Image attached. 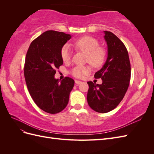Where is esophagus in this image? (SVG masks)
Masks as SVG:
<instances>
[{
    "instance_id": "esophagus-1",
    "label": "esophagus",
    "mask_w": 154,
    "mask_h": 154,
    "mask_svg": "<svg viewBox=\"0 0 154 154\" xmlns=\"http://www.w3.org/2000/svg\"><path fill=\"white\" fill-rule=\"evenodd\" d=\"M82 82H81V81H80V80H75V83L76 84H77V85H80V84H81Z\"/></svg>"
}]
</instances>
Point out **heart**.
Wrapping results in <instances>:
<instances>
[{
    "label": "heart",
    "mask_w": 154,
    "mask_h": 154,
    "mask_svg": "<svg viewBox=\"0 0 154 154\" xmlns=\"http://www.w3.org/2000/svg\"><path fill=\"white\" fill-rule=\"evenodd\" d=\"M74 46L76 49L86 53L85 61L93 67H100L103 63L105 53L104 50L99 48L97 41L91 36H85L74 42ZM61 58L64 62H69L72 56V50L68 44L64 45L60 51ZM90 71L88 66H77L74 67L71 74L76 78H82Z\"/></svg>",
    "instance_id": "heart-1"
}]
</instances>
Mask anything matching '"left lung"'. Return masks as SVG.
Segmentation results:
<instances>
[{
	"label": "left lung",
	"mask_w": 154,
	"mask_h": 154,
	"mask_svg": "<svg viewBox=\"0 0 154 154\" xmlns=\"http://www.w3.org/2000/svg\"><path fill=\"white\" fill-rule=\"evenodd\" d=\"M107 45V58L95 78H101L102 83L88 82L87 102L97 112L106 113L114 109L122 100L129 86L131 74L127 48L117 36L110 31H103Z\"/></svg>",
	"instance_id": "8db88e82"
}]
</instances>
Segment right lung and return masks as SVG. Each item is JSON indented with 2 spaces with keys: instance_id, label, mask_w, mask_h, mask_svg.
Wrapping results in <instances>:
<instances>
[{
  "instance_id": "1",
  "label": "right lung",
  "mask_w": 154,
  "mask_h": 154,
  "mask_svg": "<svg viewBox=\"0 0 154 154\" xmlns=\"http://www.w3.org/2000/svg\"><path fill=\"white\" fill-rule=\"evenodd\" d=\"M71 35L47 31L32 42L26 54L24 77L29 94L40 109L57 114L67 105L74 81L54 78L56 69L63 64L60 51Z\"/></svg>"
}]
</instances>
